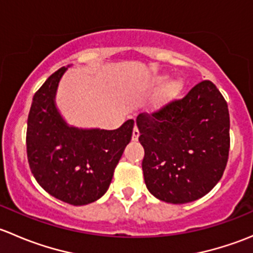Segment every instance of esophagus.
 <instances>
[{
    "label": "esophagus",
    "instance_id": "1",
    "mask_svg": "<svg viewBox=\"0 0 253 253\" xmlns=\"http://www.w3.org/2000/svg\"><path fill=\"white\" fill-rule=\"evenodd\" d=\"M139 137V131L137 127H134L133 128V132H132V141H137Z\"/></svg>",
    "mask_w": 253,
    "mask_h": 253
}]
</instances>
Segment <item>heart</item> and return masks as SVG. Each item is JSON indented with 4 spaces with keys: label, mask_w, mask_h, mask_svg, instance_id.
Returning a JSON list of instances; mask_svg holds the SVG:
<instances>
[{
    "label": "heart",
    "mask_w": 253,
    "mask_h": 253,
    "mask_svg": "<svg viewBox=\"0 0 253 253\" xmlns=\"http://www.w3.org/2000/svg\"><path fill=\"white\" fill-rule=\"evenodd\" d=\"M164 81V77L157 78V83L160 84ZM182 82L178 81V79H174V81H170L169 83H167L163 88V90L160 91L159 96H158L157 101H155V108L162 109L164 106H167L170 101H172L176 96L180 94V91L182 90Z\"/></svg>",
    "instance_id": "obj_1"
}]
</instances>
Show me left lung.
<instances>
[{
    "mask_svg": "<svg viewBox=\"0 0 253 253\" xmlns=\"http://www.w3.org/2000/svg\"><path fill=\"white\" fill-rule=\"evenodd\" d=\"M148 191L172 205L207 195L225 170L230 148V117L225 99L211 81L186 96L136 120Z\"/></svg>",
    "mask_w": 253,
    "mask_h": 253,
    "instance_id": "1",
    "label": "left lung"
}]
</instances>
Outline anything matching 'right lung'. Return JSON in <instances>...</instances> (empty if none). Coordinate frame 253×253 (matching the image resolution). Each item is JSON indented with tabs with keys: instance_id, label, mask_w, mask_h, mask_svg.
Listing matches in <instances>:
<instances>
[{
	"instance_id": "right-lung-1",
	"label": "right lung",
	"mask_w": 253,
	"mask_h": 253,
	"mask_svg": "<svg viewBox=\"0 0 253 253\" xmlns=\"http://www.w3.org/2000/svg\"><path fill=\"white\" fill-rule=\"evenodd\" d=\"M67 67L56 71L34 94L27 128L30 170L40 186L62 202H95L110 186L114 170L131 141L134 121L120 128L70 126L56 108L58 82Z\"/></svg>"
}]
</instances>
